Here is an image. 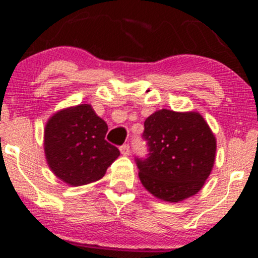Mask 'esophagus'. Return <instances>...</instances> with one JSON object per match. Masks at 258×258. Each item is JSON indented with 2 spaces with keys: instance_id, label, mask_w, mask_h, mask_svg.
<instances>
[{
  "instance_id": "1",
  "label": "esophagus",
  "mask_w": 258,
  "mask_h": 258,
  "mask_svg": "<svg viewBox=\"0 0 258 258\" xmlns=\"http://www.w3.org/2000/svg\"><path fill=\"white\" fill-rule=\"evenodd\" d=\"M120 152H121V154H122L123 156L130 155V152H131V150H130L128 144H123V146H121L120 147Z\"/></svg>"
}]
</instances>
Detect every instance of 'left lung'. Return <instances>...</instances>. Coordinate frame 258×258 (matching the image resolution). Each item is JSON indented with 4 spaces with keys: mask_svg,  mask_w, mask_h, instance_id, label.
<instances>
[{
    "mask_svg": "<svg viewBox=\"0 0 258 258\" xmlns=\"http://www.w3.org/2000/svg\"><path fill=\"white\" fill-rule=\"evenodd\" d=\"M143 138L149 156L137 159L138 176L150 194L180 203L203 188L214 168L217 142L200 112L156 110L144 121Z\"/></svg>",
    "mask_w": 258,
    "mask_h": 258,
    "instance_id": "obj_1",
    "label": "left lung"
}]
</instances>
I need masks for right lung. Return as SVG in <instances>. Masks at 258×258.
<instances>
[{
    "instance_id": "1",
    "label": "right lung",
    "mask_w": 258,
    "mask_h": 258,
    "mask_svg": "<svg viewBox=\"0 0 258 258\" xmlns=\"http://www.w3.org/2000/svg\"><path fill=\"white\" fill-rule=\"evenodd\" d=\"M106 132L108 125L90 104L54 112L43 135L44 156L52 172L72 186L103 178L120 155L119 149L105 141Z\"/></svg>"
}]
</instances>
